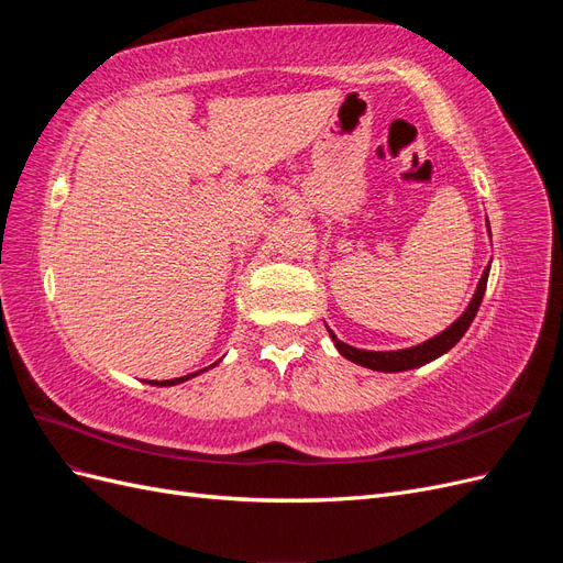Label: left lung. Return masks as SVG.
<instances>
[{"instance_id":"obj_1","label":"left lung","mask_w":563,"mask_h":563,"mask_svg":"<svg viewBox=\"0 0 563 563\" xmlns=\"http://www.w3.org/2000/svg\"><path fill=\"white\" fill-rule=\"evenodd\" d=\"M488 267H490V265H488ZM488 267L484 269L482 282H479V286H476V294H474V298H472V302H470V308L463 312V317H460L457 321H453L444 333H439V335L430 338L428 343H422V345H418V347H408V350H397V352H368V350H356V347H352V345H345L343 340H338V338L329 331L331 338L335 340L338 352L343 354L345 360L354 362V364L373 368V371H385V373L408 371V368H416V366H422V364H428V362L437 360V356L449 352V350L457 343V340L465 335V331L470 329V323H472V319L476 317V310H479L484 291H486Z\"/></svg>"}]
</instances>
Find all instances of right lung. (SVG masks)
Listing matches in <instances>:
<instances>
[{
	"mask_svg": "<svg viewBox=\"0 0 563 563\" xmlns=\"http://www.w3.org/2000/svg\"><path fill=\"white\" fill-rule=\"evenodd\" d=\"M207 371V368H203ZM192 376H197V373H192ZM192 376H185V378H176V380H162V383H155V385H176V383H183V380H187V378H192Z\"/></svg>",
	"mask_w": 563,
	"mask_h": 563,
	"instance_id": "add662e5",
	"label": "right lung"
}]
</instances>
